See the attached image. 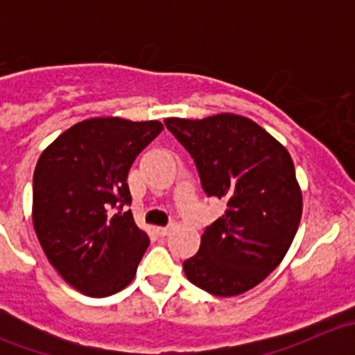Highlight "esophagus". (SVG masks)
<instances>
[{
	"label": "esophagus",
	"instance_id": "34e87169",
	"mask_svg": "<svg viewBox=\"0 0 355 355\" xmlns=\"http://www.w3.org/2000/svg\"><path fill=\"white\" fill-rule=\"evenodd\" d=\"M173 230V227H157L156 232L159 237H166V235H170V232Z\"/></svg>",
	"mask_w": 355,
	"mask_h": 355
}]
</instances>
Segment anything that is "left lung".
Segmentation results:
<instances>
[{
	"instance_id": "obj_1",
	"label": "left lung",
	"mask_w": 355,
	"mask_h": 355,
	"mask_svg": "<svg viewBox=\"0 0 355 355\" xmlns=\"http://www.w3.org/2000/svg\"><path fill=\"white\" fill-rule=\"evenodd\" d=\"M164 125L194 157L204 192L227 202L184 263L185 277L213 295H241L282 263L299 228L302 191L292 156L242 114L166 118Z\"/></svg>"
}]
</instances>
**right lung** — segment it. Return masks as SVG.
Here are the masks:
<instances>
[{"label": "right lung", "mask_w": 355, "mask_h": 355, "mask_svg": "<svg viewBox=\"0 0 355 355\" xmlns=\"http://www.w3.org/2000/svg\"><path fill=\"white\" fill-rule=\"evenodd\" d=\"M161 130L157 120L87 118L39 156L32 225L53 268L84 295H113L137 273L149 237L121 207L130 202L132 163ZM118 203L121 209L111 215Z\"/></svg>", "instance_id": "right-lung-1"}]
</instances>
